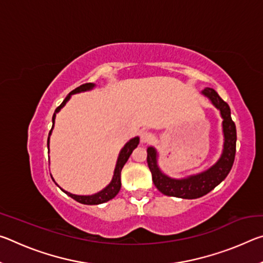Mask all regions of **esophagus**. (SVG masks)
I'll use <instances>...</instances> for the list:
<instances>
[{
	"instance_id": "obj_1",
	"label": "esophagus",
	"mask_w": 263,
	"mask_h": 263,
	"mask_svg": "<svg viewBox=\"0 0 263 263\" xmlns=\"http://www.w3.org/2000/svg\"><path fill=\"white\" fill-rule=\"evenodd\" d=\"M154 139L153 135L148 131H144L140 133V141L142 144H149V142H152Z\"/></svg>"
}]
</instances>
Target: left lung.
Wrapping results in <instances>:
<instances>
[{
  "label": "left lung",
  "mask_w": 263,
  "mask_h": 263,
  "mask_svg": "<svg viewBox=\"0 0 263 263\" xmlns=\"http://www.w3.org/2000/svg\"><path fill=\"white\" fill-rule=\"evenodd\" d=\"M217 109L220 110L222 117V132H224L225 141L224 149L220 159L216 164L203 172L201 174L190 176L188 179L174 180L164 175L160 171L157 164V151L153 147L147 148V163L149 171L152 173V180L160 193L173 197L194 199L210 193L212 189L220 183L229 175L231 168L233 166L235 158V145H237V128L231 118V109L225 101L220 99L217 91L212 88H205L202 91Z\"/></svg>",
  "instance_id": "obj_1"
}]
</instances>
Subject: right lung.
<instances>
[{"mask_svg":"<svg viewBox=\"0 0 263 263\" xmlns=\"http://www.w3.org/2000/svg\"><path fill=\"white\" fill-rule=\"evenodd\" d=\"M94 86H95L94 83H84V84H81L80 87L75 88L74 90L70 91L69 95L66 96V99L64 100V102H62V103L59 106H58V108L54 111V114H53V117H52L53 125H54L55 114L62 108V106L66 104V102L69 100L70 95L77 94V92H80V91L89 90V89L94 88ZM53 125H52V128H53ZM50 135H51V131H50ZM50 135H48V136H50ZM48 142H50V137H48V139H47V146H48ZM138 144H139V138L136 137V138H133V139L128 141L125 146H124V148L121 151V153H119L117 164H116V168H115L112 181H111V183L108 186H106L105 189L100 191V193H97L95 195H91V196H78V195L69 194V193H67V191H65L62 189L61 190L64 191V193L67 194L68 196H70V197L75 199L77 202L81 203V204H87V205H96V204H102V203H105V202L110 201V199H112L115 196L119 193V190H121V185H122V183H121V173H122V169L124 167V164L126 163L128 158H130V155L132 154V151L137 147Z\"/></svg>","mask_w":263,"mask_h":263,"instance_id":"obj_1","label":"right lung"}]
</instances>
